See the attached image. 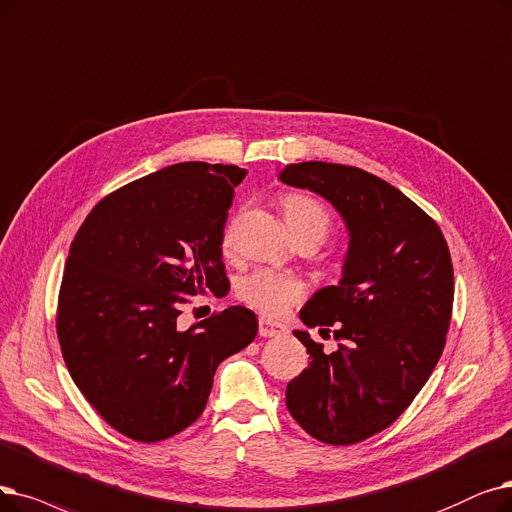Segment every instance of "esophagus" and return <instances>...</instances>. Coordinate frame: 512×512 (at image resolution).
Returning <instances> with one entry per match:
<instances>
[{
    "label": "esophagus",
    "instance_id": "obj_1",
    "mask_svg": "<svg viewBox=\"0 0 512 512\" xmlns=\"http://www.w3.org/2000/svg\"><path fill=\"white\" fill-rule=\"evenodd\" d=\"M259 335L270 339V337H282L286 335V326L268 318H259Z\"/></svg>",
    "mask_w": 512,
    "mask_h": 512
}]
</instances>
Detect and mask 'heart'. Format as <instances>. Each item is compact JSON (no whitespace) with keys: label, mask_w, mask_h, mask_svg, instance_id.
<instances>
[{"label":"heart","mask_w":512,"mask_h":512,"mask_svg":"<svg viewBox=\"0 0 512 512\" xmlns=\"http://www.w3.org/2000/svg\"><path fill=\"white\" fill-rule=\"evenodd\" d=\"M282 215L293 236L314 234L324 240L330 230V213L316 196L307 192H291L282 198ZM232 228H226V242ZM305 293V284L293 274H280L272 270H257L238 284V297L259 309L265 316H282Z\"/></svg>","instance_id":"heart-1"}]
</instances>
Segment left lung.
<instances>
[{"mask_svg":"<svg viewBox=\"0 0 512 512\" xmlns=\"http://www.w3.org/2000/svg\"><path fill=\"white\" fill-rule=\"evenodd\" d=\"M278 177L326 198L349 232L343 278L299 314L320 335L332 328L339 349L295 330L309 366L288 383L286 408L311 437L351 446L397 420L437 366L454 303L450 249L425 211L364 169L307 161Z\"/></svg>","mask_w":512,"mask_h":512,"instance_id":"obj_1","label":"left lung"}]
</instances>
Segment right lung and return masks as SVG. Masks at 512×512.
Returning <instances> with one entry per match:
<instances>
[{
	"mask_svg": "<svg viewBox=\"0 0 512 512\" xmlns=\"http://www.w3.org/2000/svg\"><path fill=\"white\" fill-rule=\"evenodd\" d=\"M244 175L236 165H169L104 196L71 244L56 314L62 358L87 402L129 439L154 443L190 427L219 362L257 335L242 305L177 328L182 303L230 286L221 242Z\"/></svg>",
	"mask_w": 512,
	"mask_h": 512,
	"instance_id": "1",
	"label": "right lung"
}]
</instances>
